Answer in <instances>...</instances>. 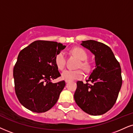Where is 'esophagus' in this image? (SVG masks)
Returning <instances> with one entry per match:
<instances>
[{"instance_id": "34e87169", "label": "esophagus", "mask_w": 133, "mask_h": 133, "mask_svg": "<svg viewBox=\"0 0 133 133\" xmlns=\"http://www.w3.org/2000/svg\"><path fill=\"white\" fill-rule=\"evenodd\" d=\"M68 82H70L69 80H65V83H68Z\"/></svg>"}]
</instances>
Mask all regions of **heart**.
<instances>
[{"instance_id":"obj_1","label":"heart","mask_w":133,"mask_h":133,"mask_svg":"<svg viewBox=\"0 0 133 133\" xmlns=\"http://www.w3.org/2000/svg\"><path fill=\"white\" fill-rule=\"evenodd\" d=\"M71 52L75 55L79 60H81L79 63L78 67L82 68L85 71H88L90 69V65L88 62L86 61L88 58V54L81 47H75L72 49ZM55 62L57 68L59 70H62L64 69L66 64V58H65V53L63 51L58 52L55 57ZM84 76V73L81 70H66L63 71L62 73V78L65 80H74L81 79Z\"/></svg>"}]
</instances>
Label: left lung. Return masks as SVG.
<instances>
[{
  "label": "left lung",
  "instance_id": "left-lung-1",
  "mask_svg": "<svg viewBox=\"0 0 133 133\" xmlns=\"http://www.w3.org/2000/svg\"><path fill=\"white\" fill-rule=\"evenodd\" d=\"M81 45L95 55L96 68L86 84L81 81L76 83L75 101L84 112L101 115L112 109L117 101L122 85L120 65L105 44L88 40L82 41Z\"/></svg>",
  "mask_w": 133,
  "mask_h": 133
}]
</instances>
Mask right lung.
I'll list each match as a JSON object with an SVG mask.
<instances>
[{
  "mask_svg": "<svg viewBox=\"0 0 133 133\" xmlns=\"http://www.w3.org/2000/svg\"><path fill=\"white\" fill-rule=\"evenodd\" d=\"M65 47L57 42L36 41L19 53L14 68L15 91L27 109L43 113L56 104L65 82L51 79L61 76L55 57Z\"/></svg>",
  "mask_w": 133,
  "mask_h": 133,
  "instance_id": "right-lung-1",
  "label": "right lung"
}]
</instances>
